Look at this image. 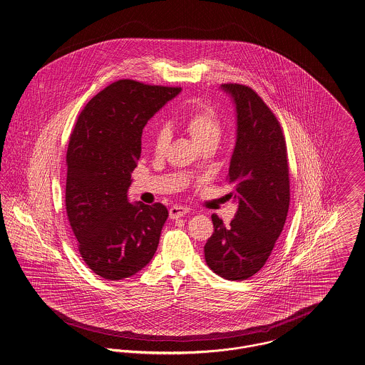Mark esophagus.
I'll use <instances>...</instances> for the list:
<instances>
[{
	"label": "esophagus",
	"mask_w": 365,
	"mask_h": 365,
	"mask_svg": "<svg viewBox=\"0 0 365 365\" xmlns=\"http://www.w3.org/2000/svg\"><path fill=\"white\" fill-rule=\"evenodd\" d=\"M190 212L188 207L185 206H180V205H175V206H171L168 213H170V219H178V217H182L185 216L187 213Z\"/></svg>",
	"instance_id": "esophagus-1"
}]
</instances>
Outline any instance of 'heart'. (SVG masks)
<instances>
[{
    "label": "heart",
    "instance_id": "1",
    "mask_svg": "<svg viewBox=\"0 0 365 365\" xmlns=\"http://www.w3.org/2000/svg\"><path fill=\"white\" fill-rule=\"evenodd\" d=\"M180 125L195 140L200 149L216 148L223 135V123L220 115L207 104H198L185 110L180 117ZM168 140L170 135L166 128H156L152 139L153 152L156 155H163Z\"/></svg>",
    "mask_w": 365,
    "mask_h": 365
}]
</instances>
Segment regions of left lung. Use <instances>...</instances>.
<instances>
[{"instance_id": "1", "label": "left lung", "mask_w": 365, "mask_h": 365, "mask_svg": "<svg viewBox=\"0 0 365 365\" xmlns=\"http://www.w3.org/2000/svg\"><path fill=\"white\" fill-rule=\"evenodd\" d=\"M237 108V142L227 182L238 199L226 226L212 215L215 232L205 244L207 266L227 280H245L265 265L284 227L290 205L287 146L280 123L250 86L225 83Z\"/></svg>"}]
</instances>
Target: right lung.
<instances>
[{
    "mask_svg": "<svg viewBox=\"0 0 365 365\" xmlns=\"http://www.w3.org/2000/svg\"><path fill=\"white\" fill-rule=\"evenodd\" d=\"M181 88L120 79L76 118L66 150V209L79 254L107 280L130 277L153 258L168 212L127 200L148 120Z\"/></svg>",
    "mask_w": 365,
    "mask_h": 365,
    "instance_id": "add662e5",
    "label": "right lung"
}]
</instances>
